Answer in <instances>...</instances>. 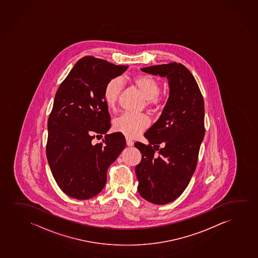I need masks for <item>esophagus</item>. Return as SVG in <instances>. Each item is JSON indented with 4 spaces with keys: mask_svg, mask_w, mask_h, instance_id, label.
Here are the masks:
<instances>
[{
    "mask_svg": "<svg viewBox=\"0 0 258 258\" xmlns=\"http://www.w3.org/2000/svg\"><path fill=\"white\" fill-rule=\"evenodd\" d=\"M125 141H126V145H127L128 147H132V146H134V141H132V140L129 139V138H125Z\"/></svg>",
    "mask_w": 258,
    "mask_h": 258,
    "instance_id": "obj_1",
    "label": "esophagus"
}]
</instances>
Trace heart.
<instances>
[{"label": "heart", "instance_id": "heart-1", "mask_svg": "<svg viewBox=\"0 0 258 258\" xmlns=\"http://www.w3.org/2000/svg\"><path fill=\"white\" fill-rule=\"evenodd\" d=\"M131 82L141 95L147 99L148 107L158 105L160 102V84L157 80L148 75H137ZM122 90V81L119 78L110 80L103 90V98L109 109H114ZM150 124V119L146 115L124 114L114 122V129L128 138H136Z\"/></svg>", "mask_w": 258, "mask_h": 258}]
</instances>
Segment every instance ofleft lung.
Returning <instances> with one entry per match:
<instances>
[{"mask_svg":"<svg viewBox=\"0 0 258 258\" xmlns=\"http://www.w3.org/2000/svg\"><path fill=\"white\" fill-rule=\"evenodd\" d=\"M141 70L166 77L169 87L161 116L145 134L149 144H134L142 154L135 168L138 191L149 202L165 205L183 192L196 169L205 137L204 99L192 74L182 64L174 62ZM155 150L159 151L157 155Z\"/></svg>","mask_w":258,"mask_h":258,"instance_id":"1","label":"left lung"}]
</instances>
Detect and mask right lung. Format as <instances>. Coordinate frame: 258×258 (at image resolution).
I'll use <instances>...</instances> for the list:
<instances>
[{
  "mask_svg": "<svg viewBox=\"0 0 258 258\" xmlns=\"http://www.w3.org/2000/svg\"><path fill=\"white\" fill-rule=\"evenodd\" d=\"M127 68L83 57L56 92L47 124L46 157L58 187L71 198L97 195L106 183L107 169L125 148L123 134H107L110 117L103 90ZM96 134H106L103 144H92Z\"/></svg>",
  "mask_w": 258,
  "mask_h": 258,
  "instance_id": "obj_1",
  "label": "right lung"
}]
</instances>
